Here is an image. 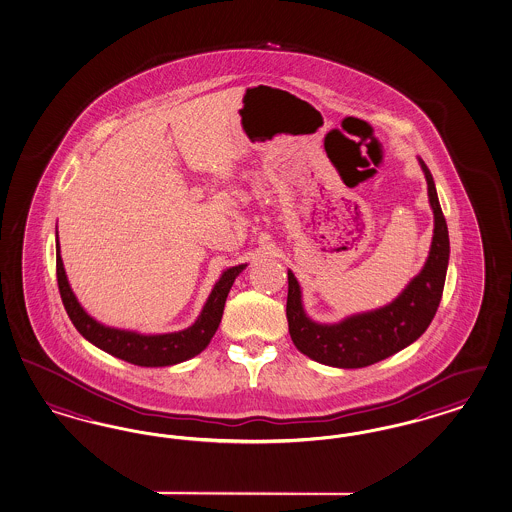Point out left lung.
Returning <instances> with one entry per match:
<instances>
[{
  "instance_id": "left-lung-1",
  "label": "left lung",
  "mask_w": 512,
  "mask_h": 512,
  "mask_svg": "<svg viewBox=\"0 0 512 512\" xmlns=\"http://www.w3.org/2000/svg\"><path fill=\"white\" fill-rule=\"evenodd\" d=\"M419 162L434 209V239L423 271L391 305L351 316L336 325H320L308 320L301 305L299 284L292 271H288V329L295 348L310 359L336 368L374 365L415 342L434 320L447 275L449 232L432 174L423 161Z\"/></svg>"
}]
</instances>
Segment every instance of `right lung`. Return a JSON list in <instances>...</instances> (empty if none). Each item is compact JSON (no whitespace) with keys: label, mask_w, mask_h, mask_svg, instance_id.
<instances>
[{"label":"right lung","mask_w":512,"mask_h":512,"mask_svg":"<svg viewBox=\"0 0 512 512\" xmlns=\"http://www.w3.org/2000/svg\"><path fill=\"white\" fill-rule=\"evenodd\" d=\"M243 267L245 265H235L222 273V277L215 284L213 292L205 303L200 318L189 329L179 333H168V335H138L131 331L104 327L86 314V310L80 307L67 282V275L59 256V243L56 241V275H58L59 295L74 327L97 348L114 355L117 359H123L127 363L138 366L177 365L204 350L219 329L226 297L230 293L235 277L243 271Z\"/></svg>","instance_id":"add662e5"}]
</instances>
